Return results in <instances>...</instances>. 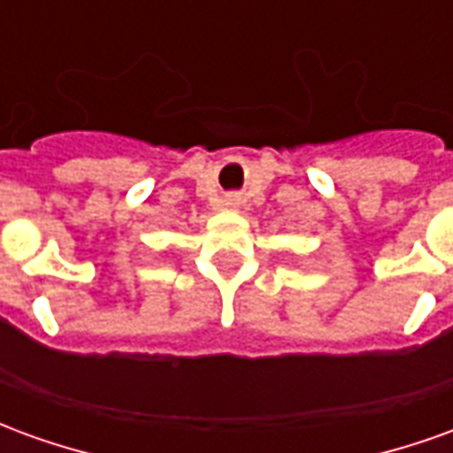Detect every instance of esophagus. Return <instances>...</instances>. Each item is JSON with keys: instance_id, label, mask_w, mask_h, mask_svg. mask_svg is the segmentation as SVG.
<instances>
[{"instance_id": "esophagus-1", "label": "esophagus", "mask_w": 453, "mask_h": 453, "mask_svg": "<svg viewBox=\"0 0 453 453\" xmlns=\"http://www.w3.org/2000/svg\"><path fill=\"white\" fill-rule=\"evenodd\" d=\"M233 201H235V198H227V206H230V203H233Z\"/></svg>"}]
</instances>
